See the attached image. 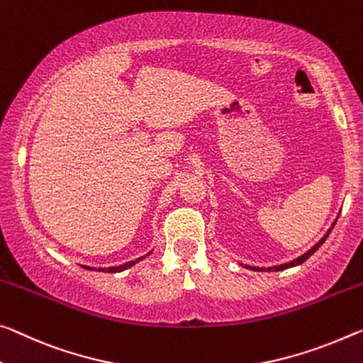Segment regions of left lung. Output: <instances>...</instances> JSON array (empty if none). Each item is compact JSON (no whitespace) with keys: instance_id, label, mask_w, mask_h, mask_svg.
<instances>
[{"instance_id":"obj_1","label":"left lung","mask_w":363,"mask_h":363,"mask_svg":"<svg viewBox=\"0 0 363 363\" xmlns=\"http://www.w3.org/2000/svg\"><path fill=\"white\" fill-rule=\"evenodd\" d=\"M335 224H336V221L335 223H333V226H335ZM333 226H331V229H333ZM331 229H330V231H328L325 235H323V238H321L320 240H318V242H316L313 247H312V249H310L308 252H306V254H303V255H301V257H298V258H296V260H292V262H289V263H284V264H278V267H269V268H258V267H249V264H245V268H252V269H255V272H283V269H286V268H291V267H296V264H301V263H303V262H306L307 260V258L308 257H312L313 254H315V252L316 250H318L320 249V247H321V244H323L325 242V240H326V238H328V235H330V233H331Z\"/></svg>"}]
</instances>
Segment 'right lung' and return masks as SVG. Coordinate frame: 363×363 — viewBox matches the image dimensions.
<instances>
[{"label": "right lung", "mask_w": 363, "mask_h": 363, "mask_svg": "<svg viewBox=\"0 0 363 363\" xmlns=\"http://www.w3.org/2000/svg\"><path fill=\"white\" fill-rule=\"evenodd\" d=\"M147 255H150V254H147ZM147 255H143V257H140V258H137V260H134V262H128V263H123V264H119V267H109V268H91V267H84V268H87V269H96V272H103V273H119V272H124V269H128V268H130L132 264H135V263H139L140 260H143V258H145Z\"/></svg>", "instance_id": "right-lung-1"}]
</instances>
